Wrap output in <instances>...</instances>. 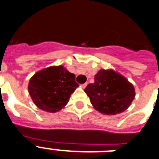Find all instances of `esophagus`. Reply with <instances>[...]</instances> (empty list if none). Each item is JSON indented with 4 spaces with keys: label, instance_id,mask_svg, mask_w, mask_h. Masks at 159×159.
I'll return each instance as SVG.
<instances>
[{
    "label": "esophagus",
    "instance_id": "34e87169",
    "mask_svg": "<svg viewBox=\"0 0 159 159\" xmlns=\"http://www.w3.org/2000/svg\"><path fill=\"white\" fill-rule=\"evenodd\" d=\"M87 85H88V84H87V83H85V84H83L82 85H81V88H86V86Z\"/></svg>",
    "mask_w": 159,
    "mask_h": 159
}]
</instances>
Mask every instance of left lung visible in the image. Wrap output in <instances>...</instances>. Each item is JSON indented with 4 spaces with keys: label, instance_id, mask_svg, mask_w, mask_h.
Instances as JSON below:
<instances>
[{
    "label": "left lung",
    "instance_id": "8db88e82",
    "mask_svg": "<svg viewBox=\"0 0 159 159\" xmlns=\"http://www.w3.org/2000/svg\"><path fill=\"white\" fill-rule=\"evenodd\" d=\"M84 92L95 110L108 116L127 110L135 96L133 85L113 70H99Z\"/></svg>",
    "mask_w": 159,
    "mask_h": 159
}]
</instances>
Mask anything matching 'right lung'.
<instances>
[{
    "label": "right lung",
    "mask_w": 159,
    "mask_h": 159,
    "mask_svg": "<svg viewBox=\"0 0 159 159\" xmlns=\"http://www.w3.org/2000/svg\"><path fill=\"white\" fill-rule=\"evenodd\" d=\"M78 86L75 75L60 65L37 71L30 79L28 89L37 107L55 113L66 106Z\"/></svg>",
    "instance_id": "1"
}]
</instances>
